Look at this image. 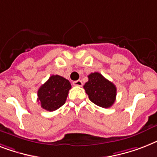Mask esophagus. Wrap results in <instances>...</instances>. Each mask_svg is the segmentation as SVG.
I'll return each instance as SVG.
<instances>
[{"label":"esophagus","instance_id":"obj_1","mask_svg":"<svg viewBox=\"0 0 157 157\" xmlns=\"http://www.w3.org/2000/svg\"><path fill=\"white\" fill-rule=\"evenodd\" d=\"M73 86H82V81L81 80H77V81H73Z\"/></svg>","mask_w":157,"mask_h":157}]
</instances>
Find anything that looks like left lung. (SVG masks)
Segmentation results:
<instances>
[{
  "label": "left lung",
  "instance_id": "8db88e82",
  "mask_svg": "<svg viewBox=\"0 0 157 157\" xmlns=\"http://www.w3.org/2000/svg\"><path fill=\"white\" fill-rule=\"evenodd\" d=\"M89 81L84 89L90 100L101 107H112L116 101L117 88L112 82L103 77L99 72H94L88 76Z\"/></svg>",
  "mask_w": 157,
  "mask_h": 157
}]
</instances>
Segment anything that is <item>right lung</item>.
Returning <instances> with one entry per match:
<instances>
[{
  "label": "right lung",
  "mask_w": 157,
  "mask_h": 157,
  "mask_svg": "<svg viewBox=\"0 0 157 157\" xmlns=\"http://www.w3.org/2000/svg\"><path fill=\"white\" fill-rule=\"evenodd\" d=\"M71 88L68 80L59 75H53L38 90L37 101L43 109L55 111L65 103Z\"/></svg>",
  "instance_id": "obj_1"
}]
</instances>
